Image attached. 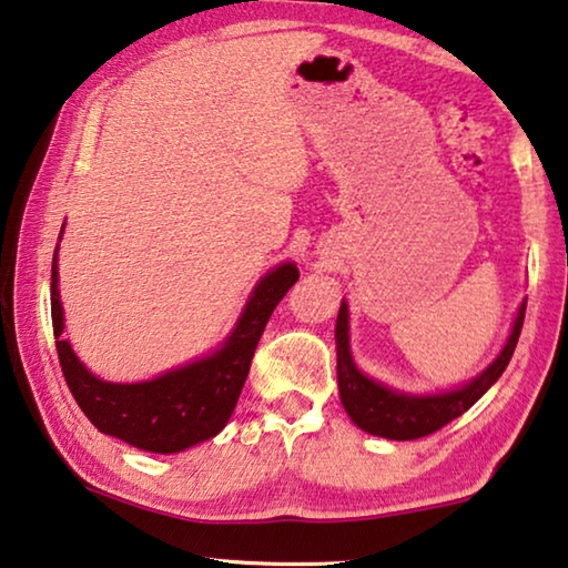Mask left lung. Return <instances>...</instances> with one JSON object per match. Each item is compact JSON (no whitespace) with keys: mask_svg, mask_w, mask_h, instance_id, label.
<instances>
[{"mask_svg":"<svg viewBox=\"0 0 568 568\" xmlns=\"http://www.w3.org/2000/svg\"><path fill=\"white\" fill-rule=\"evenodd\" d=\"M523 320H526V302L520 304L518 317L513 322L510 337L500 355L487 365V368L469 381L467 386L447 394L434 396H408L398 394L394 388H386L383 383H375L368 375L357 371L351 355V337H347V304L343 302L335 325V343H337V386L339 400H343L347 416L353 424L361 426L363 432L383 439H422L426 434H434L442 426H447L452 418L467 412L469 406L477 404L485 396V390L500 378L503 371L508 368L513 351H516Z\"/></svg>","mask_w":568,"mask_h":568,"instance_id":"1","label":"left lung"}]
</instances>
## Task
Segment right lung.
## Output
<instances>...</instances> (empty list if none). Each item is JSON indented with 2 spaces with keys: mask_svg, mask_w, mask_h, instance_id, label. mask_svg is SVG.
<instances>
[{
  "mask_svg": "<svg viewBox=\"0 0 568 568\" xmlns=\"http://www.w3.org/2000/svg\"><path fill=\"white\" fill-rule=\"evenodd\" d=\"M300 278L294 264H282L261 278L239 325L221 351L144 383H106L78 361L63 339V304L58 292V254L52 256L50 312L65 383L81 412L103 434L136 449L172 455L211 439L229 424L268 317Z\"/></svg>",
  "mask_w": 568,
  "mask_h": 568,
  "instance_id": "right-lung-1",
  "label": "right lung"
}]
</instances>
